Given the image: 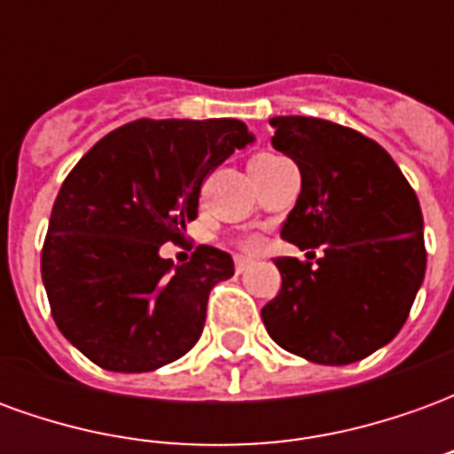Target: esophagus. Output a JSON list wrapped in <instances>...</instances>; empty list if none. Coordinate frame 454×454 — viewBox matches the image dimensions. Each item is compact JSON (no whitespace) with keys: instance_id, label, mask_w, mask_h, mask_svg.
I'll use <instances>...</instances> for the list:
<instances>
[{"instance_id":"34e87169","label":"esophagus","mask_w":454,"mask_h":454,"mask_svg":"<svg viewBox=\"0 0 454 454\" xmlns=\"http://www.w3.org/2000/svg\"><path fill=\"white\" fill-rule=\"evenodd\" d=\"M247 270V257H236V272L238 275H243Z\"/></svg>"}]
</instances>
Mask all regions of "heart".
I'll return each instance as SVG.
<instances>
[{
  "label": "heart",
  "mask_w": 454,
  "mask_h": 454,
  "mask_svg": "<svg viewBox=\"0 0 454 454\" xmlns=\"http://www.w3.org/2000/svg\"><path fill=\"white\" fill-rule=\"evenodd\" d=\"M243 247H246V250H255L257 240H253V238H247L246 243H243Z\"/></svg>",
  "instance_id": "obj_1"
}]
</instances>
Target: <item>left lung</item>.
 I'll return each mask as SVG.
<instances>
[{"label": "left lung", "instance_id": "1", "mask_svg": "<svg viewBox=\"0 0 454 454\" xmlns=\"http://www.w3.org/2000/svg\"><path fill=\"white\" fill-rule=\"evenodd\" d=\"M272 145L294 160L301 194L279 236L324 255L277 257V296L262 309L270 338L318 364H350L399 333L423 275L416 192L377 140L311 116H275Z\"/></svg>", "mask_w": 454, "mask_h": 454}]
</instances>
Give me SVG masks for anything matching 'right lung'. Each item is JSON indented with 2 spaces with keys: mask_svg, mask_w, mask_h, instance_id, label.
Masks as SVG:
<instances>
[{
  "mask_svg": "<svg viewBox=\"0 0 454 454\" xmlns=\"http://www.w3.org/2000/svg\"><path fill=\"white\" fill-rule=\"evenodd\" d=\"M253 140L238 119H138L106 133L55 197L41 277L60 333L102 370L150 372L194 348L208 292L233 257L199 246L172 267L162 243L194 221L204 179Z\"/></svg>",
  "mask_w": 454,
  "mask_h": 454,
  "instance_id": "1",
  "label": "right lung"
}]
</instances>
